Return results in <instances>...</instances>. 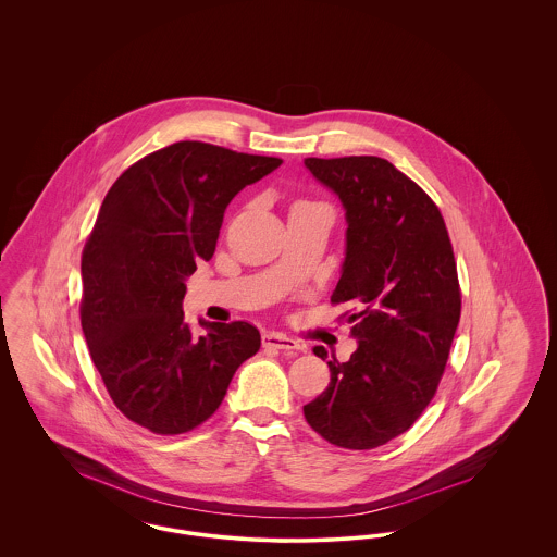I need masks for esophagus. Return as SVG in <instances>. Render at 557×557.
<instances>
[{
  "label": "esophagus",
  "mask_w": 557,
  "mask_h": 557,
  "mask_svg": "<svg viewBox=\"0 0 557 557\" xmlns=\"http://www.w3.org/2000/svg\"><path fill=\"white\" fill-rule=\"evenodd\" d=\"M263 346L265 348H277V350H284V352H296V350L302 348L294 338H288L286 334H280V332H265L263 334Z\"/></svg>",
  "instance_id": "esophagus-1"
}]
</instances>
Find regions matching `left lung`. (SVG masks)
Returning <instances> with one entry per match:
<instances>
[{
	"instance_id": "8db88e82",
	"label": "left lung",
	"mask_w": 557,
	"mask_h": 557,
	"mask_svg": "<svg viewBox=\"0 0 557 557\" xmlns=\"http://www.w3.org/2000/svg\"><path fill=\"white\" fill-rule=\"evenodd\" d=\"M345 209L346 244L332 302L357 350L327 361L330 384L302 407L309 425L345 449L386 445L422 416L449 359L461 294L443 214L422 187L377 157L305 159ZM315 355L327 359L323 346Z\"/></svg>"
}]
</instances>
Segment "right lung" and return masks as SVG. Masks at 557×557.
I'll use <instances>...</instances> for the list:
<instances>
[{"mask_svg":"<svg viewBox=\"0 0 557 557\" xmlns=\"http://www.w3.org/2000/svg\"><path fill=\"white\" fill-rule=\"evenodd\" d=\"M282 164L202 141L137 160L110 187L83 248L81 327L108 395L135 424L182 434L209 420L261 334L246 321L194 336L187 277L211 261L236 194Z\"/></svg>","mask_w":557,"mask_h":557,"instance_id":"add662e5","label":"right lung"}]
</instances>
